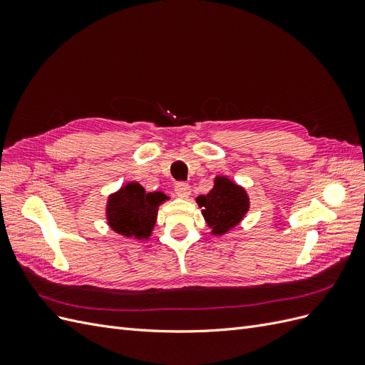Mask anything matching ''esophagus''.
<instances>
[{
	"label": "esophagus",
	"instance_id": "esophagus-1",
	"mask_svg": "<svg viewBox=\"0 0 365 365\" xmlns=\"http://www.w3.org/2000/svg\"><path fill=\"white\" fill-rule=\"evenodd\" d=\"M175 193L178 195L180 197H189V195H190V185H189V182H184V181L176 182L175 184Z\"/></svg>",
	"mask_w": 365,
	"mask_h": 365
}]
</instances>
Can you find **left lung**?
<instances>
[{"mask_svg":"<svg viewBox=\"0 0 365 365\" xmlns=\"http://www.w3.org/2000/svg\"><path fill=\"white\" fill-rule=\"evenodd\" d=\"M196 202L204 208L202 216L213 235H224L236 227L250 207L245 190L224 176H217L213 189L207 195L197 196Z\"/></svg>","mask_w":365,"mask_h":365,"instance_id":"left-lung-1","label":"left lung"}]
</instances>
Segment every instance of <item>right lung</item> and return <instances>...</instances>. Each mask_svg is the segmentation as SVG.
I'll return each instance as SVG.
<instances>
[{"label": "right lung", "mask_w": 365, "mask_h": 365, "mask_svg": "<svg viewBox=\"0 0 365 365\" xmlns=\"http://www.w3.org/2000/svg\"><path fill=\"white\" fill-rule=\"evenodd\" d=\"M163 201L165 195L161 192L148 193L137 182L126 184L109 196L106 208L109 225L126 237L145 239L152 233Z\"/></svg>", "instance_id": "right-lung-1"}]
</instances>
